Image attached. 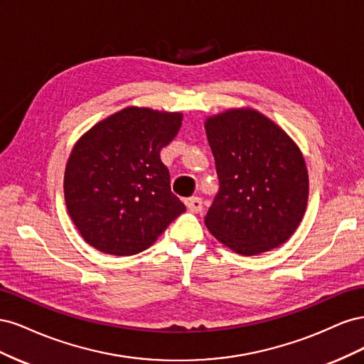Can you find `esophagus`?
Listing matches in <instances>:
<instances>
[{
	"instance_id": "1",
	"label": "esophagus",
	"mask_w": 364,
	"mask_h": 364,
	"mask_svg": "<svg viewBox=\"0 0 364 364\" xmlns=\"http://www.w3.org/2000/svg\"><path fill=\"white\" fill-rule=\"evenodd\" d=\"M185 205H186V208L190 209V211L199 213L202 209V199H200V197H190V199L185 200Z\"/></svg>"
}]
</instances>
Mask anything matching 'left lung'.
Returning a JSON list of instances; mask_svg holds the SVG:
<instances>
[{
  "label": "left lung",
  "mask_w": 364,
  "mask_h": 364,
  "mask_svg": "<svg viewBox=\"0 0 364 364\" xmlns=\"http://www.w3.org/2000/svg\"><path fill=\"white\" fill-rule=\"evenodd\" d=\"M205 129L220 182L205 217L209 232L246 257L279 247L299 226L308 200L299 147L253 109L209 117Z\"/></svg>",
  "instance_id": "left-lung-1"
}]
</instances>
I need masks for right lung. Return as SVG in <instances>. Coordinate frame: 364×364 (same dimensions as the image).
Listing matches in <instances>:
<instances>
[{
    "mask_svg": "<svg viewBox=\"0 0 364 364\" xmlns=\"http://www.w3.org/2000/svg\"><path fill=\"white\" fill-rule=\"evenodd\" d=\"M181 124L179 112L130 106L75 142L63 193L87 245L117 257L135 255L185 211L171 193L170 173L159 155Z\"/></svg>",
    "mask_w": 364,
    "mask_h": 364,
    "instance_id": "obj_1",
    "label": "right lung"
}]
</instances>
